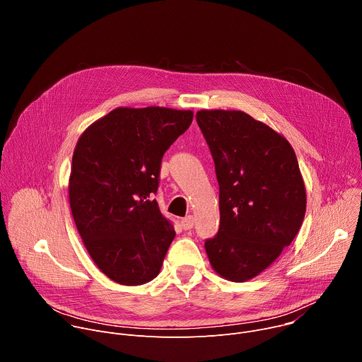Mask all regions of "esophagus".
I'll return each mask as SVG.
<instances>
[{
    "instance_id": "34e87169",
    "label": "esophagus",
    "mask_w": 362,
    "mask_h": 362,
    "mask_svg": "<svg viewBox=\"0 0 362 362\" xmlns=\"http://www.w3.org/2000/svg\"><path fill=\"white\" fill-rule=\"evenodd\" d=\"M180 225H182V228L185 229V230H190L192 228H193V225H194V219H193V216H186V218H183L182 221H180Z\"/></svg>"
}]
</instances>
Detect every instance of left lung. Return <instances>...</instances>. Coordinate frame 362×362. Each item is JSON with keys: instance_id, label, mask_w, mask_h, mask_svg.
Listing matches in <instances>:
<instances>
[{"instance_id": "8db88e82", "label": "left lung", "mask_w": 362, "mask_h": 362, "mask_svg": "<svg viewBox=\"0 0 362 362\" xmlns=\"http://www.w3.org/2000/svg\"><path fill=\"white\" fill-rule=\"evenodd\" d=\"M196 122L219 183V230L204 249L221 276L245 282L265 271L302 225L298 160L285 137L243 112L200 110Z\"/></svg>"}]
</instances>
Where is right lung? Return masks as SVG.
Returning a JSON list of instances; mask_svg holds the SVG:
<instances>
[{
	"label": "right lung",
	"instance_id": "add662e5",
	"mask_svg": "<svg viewBox=\"0 0 362 362\" xmlns=\"http://www.w3.org/2000/svg\"><path fill=\"white\" fill-rule=\"evenodd\" d=\"M192 120L189 110L119 107L77 141L71 214L94 264L120 285H141L160 272L176 233L151 194L165 151Z\"/></svg>",
	"mask_w": 362,
	"mask_h": 362
}]
</instances>
